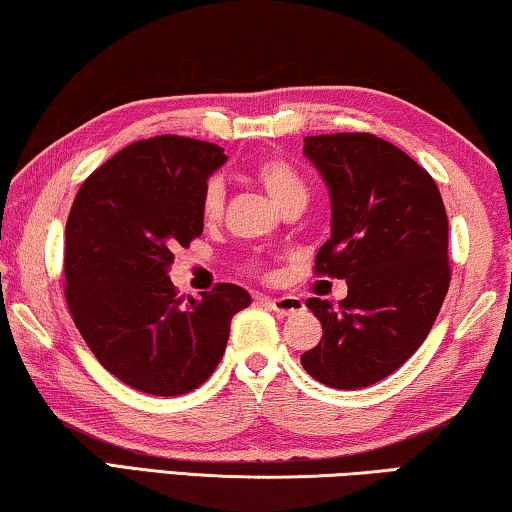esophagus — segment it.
I'll return each instance as SVG.
<instances>
[{
	"label": "esophagus",
	"mask_w": 512,
	"mask_h": 512,
	"mask_svg": "<svg viewBox=\"0 0 512 512\" xmlns=\"http://www.w3.org/2000/svg\"><path fill=\"white\" fill-rule=\"evenodd\" d=\"M265 302L272 306V311H277L279 316H295V313L304 311V302L300 297H265Z\"/></svg>",
	"instance_id": "obj_1"
}]
</instances>
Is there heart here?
Returning <instances> with one entry per match:
<instances>
[{
  "label": "heart",
  "mask_w": 512,
  "mask_h": 512,
  "mask_svg": "<svg viewBox=\"0 0 512 512\" xmlns=\"http://www.w3.org/2000/svg\"><path fill=\"white\" fill-rule=\"evenodd\" d=\"M256 178L261 183L267 196L277 203L279 210L293 206V203H306V190L304 178L297 174L295 167H290L286 160H279V157H270V160H263L256 167ZM224 210V185L219 178H210L206 187H203L201 194V215L203 219H217Z\"/></svg>",
  "instance_id": "b5f03b06"
}]
</instances>
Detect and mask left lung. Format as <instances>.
Returning <instances> with one entry per match:
<instances>
[{
	"mask_svg": "<svg viewBox=\"0 0 512 512\" xmlns=\"http://www.w3.org/2000/svg\"><path fill=\"white\" fill-rule=\"evenodd\" d=\"M304 155L332 203L316 272L348 281V297L306 300L322 338L302 366L332 389L371 387L419 350L442 309L451 281L442 194L410 155L366 132L306 137Z\"/></svg>",
	"mask_w": 512,
	"mask_h": 512,
	"instance_id": "8db88e82",
	"label": "left lung"
}]
</instances>
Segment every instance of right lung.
<instances>
[{
	"label": "right lung",
	"instance_id": "right-lung-1",
	"mask_svg": "<svg viewBox=\"0 0 512 512\" xmlns=\"http://www.w3.org/2000/svg\"><path fill=\"white\" fill-rule=\"evenodd\" d=\"M224 148L176 135L125 146L84 180L66 224V300L93 355L128 387L183 396L226 350L251 304L219 283L183 302L169 279L178 247L203 233L201 194Z\"/></svg>",
	"mask_w": 512,
	"mask_h": 512
}]
</instances>
